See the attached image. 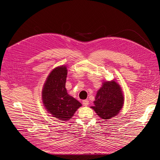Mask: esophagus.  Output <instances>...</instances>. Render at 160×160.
Returning a JSON list of instances; mask_svg holds the SVG:
<instances>
[{
	"label": "esophagus",
	"instance_id": "34e87169",
	"mask_svg": "<svg viewBox=\"0 0 160 160\" xmlns=\"http://www.w3.org/2000/svg\"><path fill=\"white\" fill-rule=\"evenodd\" d=\"M82 103L84 106H88L89 103V101L88 99H85L82 101Z\"/></svg>",
	"mask_w": 160,
	"mask_h": 160
}]
</instances>
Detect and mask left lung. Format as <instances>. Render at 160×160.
Listing matches in <instances>:
<instances>
[{"label":"left lung","instance_id":"obj_1","mask_svg":"<svg viewBox=\"0 0 160 160\" xmlns=\"http://www.w3.org/2000/svg\"><path fill=\"white\" fill-rule=\"evenodd\" d=\"M124 97L119 85L115 81L106 82L98 91L94 106L91 108L103 119L117 115L122 107Z\"/></svg>","mask_w":160,"mask_h":160}]
</instances>
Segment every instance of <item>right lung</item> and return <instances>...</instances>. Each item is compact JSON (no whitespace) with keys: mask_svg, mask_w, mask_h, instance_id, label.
I'll return each mask as SVG.
<instances>
[{"mask_svg":"<svg viewBox=\"0 0 160 160\" xmlns=\"http://www.w3.org/2000/svg\"><path fill=\"white\" fill-rule=\"evenodd\" d=\"M67 69L55 68L48 75L42 91V102L53 117L68 121L82 106L78 100L69 96L65 88Z\"/></svg>","mask_w":160,"mask_h":160,"instance_id":"obj_1","label":"right lung"}]
</instances>
